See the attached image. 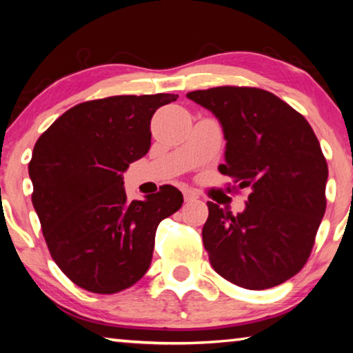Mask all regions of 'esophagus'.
I'll return each instance as SVG.
<instances>
[{
  "instance_id": "1",
  "label": "esophagus",
  "mask_w": 353,
  "mask_h": 353,
  "mask_svg": "<svg viewBox=\"0 0 353 353\" xmlns=\"http://www.w3.org/2000/svg\"><path fill=\"white\" fill-rule=\"evenodd\" d=\"M183 199L187 201V202L196 201V199H198V194H196L194 191H191V190H185V191H183Z\"/></svg>"
}]
</instances>
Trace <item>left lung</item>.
<instances>
[{
  "instance_id": "left-lung-1",
  "label": "left lung",
  "mask_w": 353,
  "mask_h": 353,
  "mask_svg": "<svg viewBox=\"0 0 353 353\" xmlns=\"http://www.w3.org/2000/svg\"><path fill=\"white\" fill-rule=\"evenodd\" d=\"M224 130L234 191L249 190L236 216L207 202L202 241L213 270L246 290L286 282L305 266L325 213L327 160L312 126L271 92L223 85L187 93Z\"/></svg>"
}]
</instances>
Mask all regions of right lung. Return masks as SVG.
I'll return each instance as SVG.
<instances>
[{"instance_id": "obj_1", "label": "right lung", "mask_w": 353, "mask_h": 353, "mask_svg": "<svg viewBox=\"0 0 353 353\" xmlns=\"http://www.w3.org/2000/svg\"><path fill=\"white\" fill-rule=\"evenodd\" d=\"M179 94H121L81 103L40 135L29 162L46 246L71 282L113 294L145 276L160 221L183 196L163 185L128 201L123 172L151 146V118Z\"/></svg>"}]
</instances>
